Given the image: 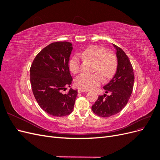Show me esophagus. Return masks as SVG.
<instances>
[{"mask_svg": "<svg viewBox=\"0 0 160 160\" xmlns=\"http://www.w3.org/2000/svg\"><path fill=\"white\" fill-rule=\"evenodd\" d=\"M88 91H86V90H83V89H78V92L79 93H82V92H87Z\"/></svg>", "mask_w": 160, "mask_h": 160, "instance_id": "34e87169", "label": "esophagus"}]
</instances>
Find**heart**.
<instances>
[{"instance_id":"obj_1","label":"heart","mask_w":160,"mask_h":160,"mask_svg":"<svg viewBox=\"0 0 160 160\" xmlns=\"http://www.w3.org/2000/svg\"><path fill=\"white\" fill-rule=\"evenodd\" d=\"M84 59L93 62L92 75L81 74L76 77L75 83L77 88L83 90H89L100 85L102 79L108 81L112 78L118 67V58L112 52H107L103 47L91 45L81 53ZM69 69L73 74L80 69V60L75 56L69 61Z\"/></svg>"}]
</instances>
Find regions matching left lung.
<instances>
[{
  "label": "left lung",
  "instance_id": "obj_1",
  "mask_svg": "<svg viewBox=\"0 0 160 160\" xmlns=\"http://www.w3.org/2000/svg\"><path fill=\"white\" fill-rule=\"evenodd\" d=\"M113 46L117 50V71L111 80L103 87L105 93L109 95H99L91 108L95 114L103 118L111 117L124 108L132 95L134 83L133 69L128 57L120 47Z\"/></svg>",
  "mask_w": 160,
  "mask_h": 160
}]
</instances>
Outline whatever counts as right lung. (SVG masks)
Instances as JSON below:
<instances>
[{"instance_id":"right-lung-1","label":"right lung","mask_w":160,"mask_h":160,"mask_svg":"<svg viewBox=\"0 0 160 160\" xmlns=\"http://www.w3.org/2000/svg\"><path fill=\"white\" fill-rule=\"evenodd\" d=\"M72 49L69 42H52L38 53L30 69L31 88L37 102L43 111L56 117L72 112L77 95V90L72 89L67 94L62 93L72 80L69 68Z\"/></svg>"}]
</instances>
